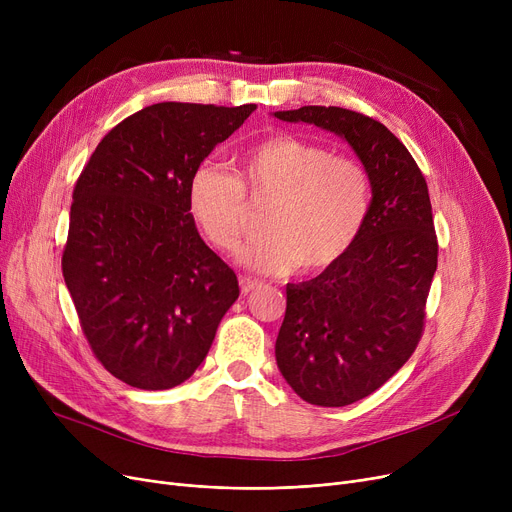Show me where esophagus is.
Instances as JSON below:
<instances>
[{"instance_id": "obj_1", "label": "esophagus", "mask_w": 512, "mask_h": 512, "mask_svg": "<svg viewBox=\"0 0 512 512\" xmlns=\"http://www.w3.org/2000/svg\"><path fill=\"white\" fill-rule=\"evenodd\" d=\"M259 286H261V282H259V280L245 278V276L240 278V292H242V294H251V292H253V290H257Z\"/></svg>"}]
</instances>
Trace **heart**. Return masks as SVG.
<instances>
[{"instance_id": "b5f03b06", "label": "heart", "mask_w": 512, "mask_h": 512, "mask_svg": "<svg viewBox=\"0 0 512 512\" xmlns=\"http://www.w3.org/2000/svg\"><path fill=\"white\" fill-rule=\"evenodd\" d=\"M188 209L211 245L232 253L249 226V201L274 199L265 234L247 242L240 261L286 276L336 267L359 242L371 211V178L357 159L324 145L272 134L234 157V174L201 164L188 178Z\"/></svg>"}]
</instances>
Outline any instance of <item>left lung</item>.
Listing matches in <instances>:
<instances>
[{
	"mask_svg": "<svg viewBox=\"0 0 512 512\" xmlns=\"http://www.w3.org/2000/svg\"><path fill=\"white\" fill-rule=\"evenodd\" d=\"M342 137L371 178L365 230L332 270L286 284L278 369L317 407H346L384 386L409 361L425 324L438 267L427 182L409 149L378 120L344 107L276 112Z\"/></svg>",
	"mask_w": 512,
	"mask_h": 512,
	"instance_id": "left-lung-1",
	"label": "left lung"
}]
</instances>
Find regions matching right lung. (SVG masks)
I'll return each instance as SVG.
<instances>
[{
	"mask_svg": "<svg viewBox=\"0 0 512 512\" xmlns=\"http://www.w3.org/2000/svg\"><path fill=\"white\" fill-rule=\"evenodd\" d=\"M255 107H143L105 134L76 180L64 280L91 351L132 388L191 378L238 299L236 274L199 236L186 191Z\"/></svg>",
	"mask_w": 512,
	"mask_h": 512,
	"instance_id": "1",
	"label": "right lung"
}]
</instances>
